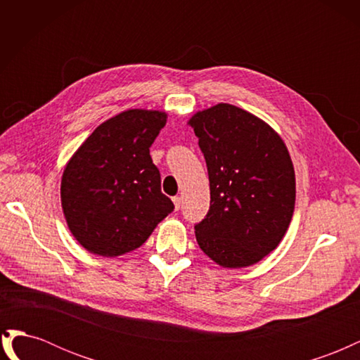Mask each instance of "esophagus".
I'll list each match as a JSON object with an SVG mask.
<instances>
[{
	"label": "esophagus",
	"mask_w": 360,
	"mask_h": 360,
	"mask_svg": "<svg viewBox=\"0 0 360 360\" xmlns=\"http://www.w3.org/2000/svg\"><path fill=\"white\" fill-rule=\"evenodd\" d=\"M172 202H174V207H176V210H179L180 205H181V198L180 197H174Z\"/></svg>",
	"instance_id": "obj_1"
}]
</instances>
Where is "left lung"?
I'll list each match as a JSON object with an SVG mask.
<instances>
[{
	"instance_id": "obj_1",
	"label": "left lung",
	"mask_w": 360,
	"mask_h": 360,
	"mask_svg": "<svg viewBox=\"0 0 360 360\" xmlns=\"http://www.w3.org/2000/svg\"><path fill=\"white\" fill-rule=\"evenodd\" d=\"M210 181V210L195 225L202 252L216 264H257L284 238L296 201L288 148L264 120L230 103L195 112Z\"/></svg>"
}]
</instances>
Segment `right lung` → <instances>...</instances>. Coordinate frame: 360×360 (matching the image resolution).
<instances>
[{
  "label": "right lung",
  "instance_id": "right-lung-1",
  "mask_svg": "<svg viewBox=\"0 0 360 360\" xmlns=\"http://www.w3.org/2000/svg\"><path fill=\"white\" fill-rule=\"evenodd\" d=\"M168 114L127 110L97 126L64 167L61 207L89 252L118 257L143 245L174 210L150 147Z\"/></svg>",
  "mask_w": 360,
  "mask_h": 360
}]
</instances>
